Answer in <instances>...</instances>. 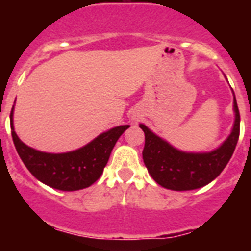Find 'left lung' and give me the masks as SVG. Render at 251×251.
Here are the masks:
<instances>
[{"label": "left lung", "instance_id": "8db88e82", "mask_svg": "<svg viewBox=\"0 0 251 251\" xmlns=\"http://www.w3.org/2000/svg\"><path fill=\"white\" fill-rule=\"evenodd\" d=\"M234 122L232 131L218 149L210 152H186L139 124L145 131L143 161L160 186L176 191L194 190L214 181L228 164L240 137V112L233 92Z\"/></svg>", "mask_w": 251, "mask_h": 251}]
</instances>
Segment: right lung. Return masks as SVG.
I'll use <instances>...</instances> for the list:
<instances>
[{
  "label": "right lung",
  "instance_id": "obj_1",
  "mask_svg": "<svg viewBox=\"0 0 251 251\" xmlns=\"http://www.w3.org/2000/svg\"><path fill=\"white\" fill-rule=\"evenodd\" d=\"M13 114L14 106L10 113L11 137L22 161L40 182L62 191L80 190L96 182L109 160L116 142L130 127L129 125L116 126L80 149L50 153L32 149L18 138L14 130Z\"/></svg>",
  "mask_w": 251,
  "mask_h": 251
}]
</instances>
